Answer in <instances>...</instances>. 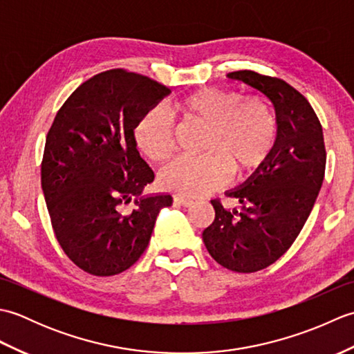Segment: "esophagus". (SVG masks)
Here are the masks:
<instances>
[{
    "instance_id": "1",
    "label": "esophagus",
    "mask_w": 354,
    "mask_h": 354,
    "mask_svg": "<svg viewBox=\"0 0 354 354\" xmlns=\"http://www.w3.org/2000/svg\"><path fill=\"white\" fill-rule=\"evenodd\" d=\"M173 202L178 205H183V207H190L194 204V201H192L189 198H184V196H173Z\"/></svg>"
}]
</instances>
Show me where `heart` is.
<instances>
[{"instance_id": "b5f03b06", "label": "heart", "mask_w": 354, "mask_h": 354, "mask_svg": "<svg viewBox=\"0 0 354 354\" xmlns=\"http://www.w3.org/2000/svg\"><path fill=\"white\" fill-rule=\"evenodd\" d=\"M192 122L208 127L202 156H181L160 173L161 184L185 196H202L225 185L231 178L251 173L272 155L278 138L274 109L265 99H246L232 89L202 88L176 103ZM140 150L161 162L175 146V126L161 108L147 111L135 126Z\"/></svg>"}]
</instances>
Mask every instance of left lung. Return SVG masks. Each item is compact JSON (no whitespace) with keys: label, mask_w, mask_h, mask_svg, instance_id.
<instances>
[{"label":"left lung","mask_w":354,"mask_h":354,"mask_svg":"<svg viewBox=\"0 0 354 354\" xmlns=\"http://www.w3.org/2000/svg\"><path fill=\"white\" fill-rule=\"evenodd\" d=\"M274 104L278 138L272 155L239 189L236 208L213 199L214 222L202 232L209 255L234 272L272 265L295 242L318 198L326 173L322 126L310 103L278 77L242 70L228 74Z\"/></svg>","instance_id":"8db88e82"}]
</instances>
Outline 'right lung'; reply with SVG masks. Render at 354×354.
Masks as SVG:
<instances>
[{
	"label": "right lung",
	"instance_id": "right-lung-1",
	"mask_svg": "<svg viewBox=\"0 0 354 354\" xmlns=\"http://www.w3.org/2000/svg\"><path fill=\"white\" fill-rule=\"evenodd\" d=\"M170 94L122 68L84 82L57 111L45 140L41 184L51 227L68 259L95 277L129 269L146 251L170 194H146L153 171L140 156L135 126ZM132 197L134 207H124Z\"/></svg>",
	"mask_w": 354,
	"mask_h": 354
}]
</instances>
